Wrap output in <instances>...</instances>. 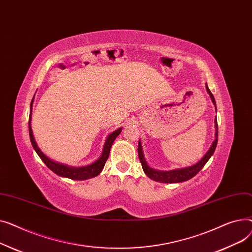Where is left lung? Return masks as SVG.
<instances>
[{
	"instance_id": "left-lung-1",
	"label": "left lung",
	"mask_w": 252,
	"mask_h": 252,
	"mask_svg": "<svg viewBox=\"0 0 252 252\" xmlns=\"http://www.w3.org/2000/svg\"><path fill=\"white\" fill-rule=\"evenodd\" d=\"M205 88H206V92H208V94L211 96V99L215 105V109H216V112H217L216 100H215V97H214L213 94L210 91L208 84H205ZM215 129H216L215 140L212 143L210 150L206 152V154L203 156V158L201 159H199L196 162V164L192 165V166H189V167H186V168H181V169H174V170H170V171H159V170L153 169L149 166V164H147V161L144 158L141 141L139 139V141H138V157H139V159H140L141 166H142V169H143L144 173L146 174L147 177H149V178H151L154 181L159 182V183H180V182H184V181H187V180L191 179L192 177H194L204 167V165L206 164V162H208V160L211 158V157L215 153V150L217 147V143H218L217 116H216V119H215Z\"/></svg>"
}]
</instances>
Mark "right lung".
I'll list each match as a JSON object with an SVG mask.
<instances>
[{"label":"right lung","mask_w":252,"mask_h":252,"mask_svg":"<svg viewBox=\"0 0 252 252\" xmlns=\"http://www.w3.org/2000/svg\"><path fill=\"white\" fill-rule=\"evenodd\" d=\"M33 99L34 96L32 100L31 103V113H29V122H28V129H29V137H31V141L32 144V147L34 149V151L36 152V154L38 155V157L41 158V160L46 164V166L52 170L55 174H57L58 176L61 177H65V178H69L72 180H77V181H82V180H86V179H91L94 178V177H96L97 175L100 174V172L102 171L103 167H105L106 161L109 158L110 155V151L111 147L116 139V137L120 134L122 128H119L115 130L114 132H112L110 135H108L105 145H103L102 149V153L100 155V157L94 160L93 164L87 165V166H83V167H71L65 164H61V162L55 161L53 159H51L50 158H48L46 155H44L40 149L38 147L35 138L33 136V132L32 129V103H33Z\"/></svg>","instance_id":"obj_1"}]
</instances>
